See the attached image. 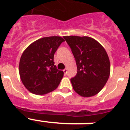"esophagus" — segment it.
<instances>
[{"instance_id":"esophagus-1","label":"esophagus","mask_w":130,"mask_h":130,"mask_svg":"<svg viewBox=\"0 0 130 130\" xmlns=\"http://www.w3.org/2000/svg\"><path fill=\"white\" fill-rule=\"evenodd\" d=\"M63 71H64L65 74H67V68H65V69L63 70Z\"/></svg>"}]
</instances>
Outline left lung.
<instances>
[{"label": "left lung", "instance_id": "obj_1", "mask_svg": "<svg viewBox=\"0 0 130 130\" xmlns=\"http://www.w3.org/2000/svg\"><path fill=\"white\" fill-rule=\"evenodd\" d=\"M75 59L77 72L71 82L73 90L84 97L97 94L110 75L107 52L96 40L88 36H64Z\"/></svg>", "mask_w": 130, "mask_h": 130}]
</instances>
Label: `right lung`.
<instances>
[{
  "mask_svg": "<svg viewBox=\"0 0 130 130\" xmlns=\"http://www.w3.org/2000/svg\"><path fill=\"white\" fill-rule=\"evenodd\" d=\"M64 41L60 36L42 38L24 51L19 61V75L30 92L46 94L58 87L64 73L54 65V55Z\"/></svg>",
  "mask_w": 130,
  "mask_h": 130,
  "instance_id": "right-lung-1",
  "label": "right lung"
}]
</instances>
